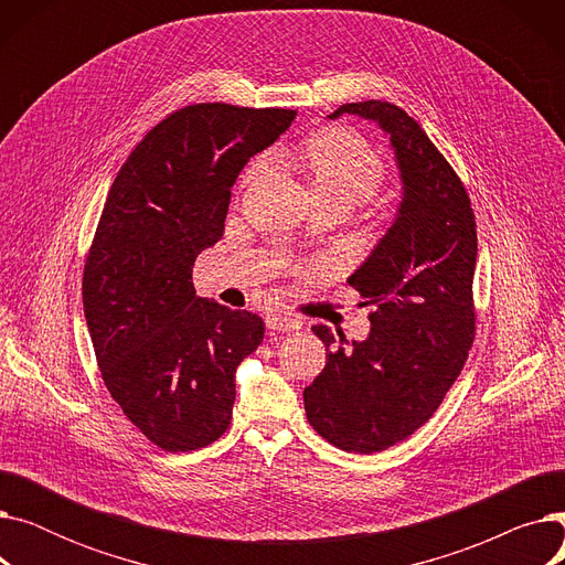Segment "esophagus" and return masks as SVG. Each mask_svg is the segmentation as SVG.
<instances>
[{"label":"esophagus","mask_w":565,"mask_h":565,"mask_svg":"<svg viewBox=\"0 0 565 565\" xmlns=\"http://www.w3.org/2000/svg\"><path fill=\"white\" fill-rule=\"evenodd\" d=\"M265 322H267V330H273V332H298V330H302V318L292 316L288 311H275V313L267 316Z\"/></svg>","instance_id":"34e87169"}]
</instances>
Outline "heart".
I'll return each instance as SVG.
<instances>
[{
	"mask_svg": "<svg viewBox=\"0 0 565 565\" xmlns=\"http://www.w3.org/2000/svg\"><path fill=\"white\" fill-rule=\"evenodd\" d=\"M302 167L311 178L316 199H337L350 205L371 199L384 181V158L364 137L350 130H324L302 148ZM265 158L249 164L245 181H256Z\"/></svg>",
	"mask_w": 565,
	"mask_h": 565,
	"instance_id": "b5f03b06",
	"label": "heart"
}]
</instances>
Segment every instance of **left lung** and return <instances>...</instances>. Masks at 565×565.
Listing matches in <instances>:
<instances>
[{
  "label": "left lung",
  "instance_id": "8db88e82",
  "mask_svg": "<svg viewBox=\"0 0 565 565\" xmlns=\"http://www.w3.org/2000/svg\"><path fill=\"white\" fill-rule=\"evenodd\" d=\"M343 114L390 135L403 199L390 231L348 279L373 305L369 337L348 345L328 324L311 328L330 354L305 390V409L334 447L375 454L422 428L467 362L477 330V222L458 173L407 111L364 100L341 105L330 118Z\"/></svg>",
  "mask_w": 565,
  "mask_h": 565
}]
</instances>
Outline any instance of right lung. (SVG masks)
Listing matches in <instances>:
<instances>
[{"label":"right lung","mask_w":565,"mask_h":565,"mask_svg":"<svg viewBox=\"0 0 565 565\" xmlns=\"http://www.w3.org/2000/svg\"><path fill=\"white\" fill-rule=\"evenodd\" d=\"M292 118L188 105L146 132L107 194L84 263V318L111 398L169 454L226 433L235 369L263 341L256 313L199 298L192 267L224 233L237 173Z\"/></svg>","instance_id":"right-lung-1"}]
</instances>
